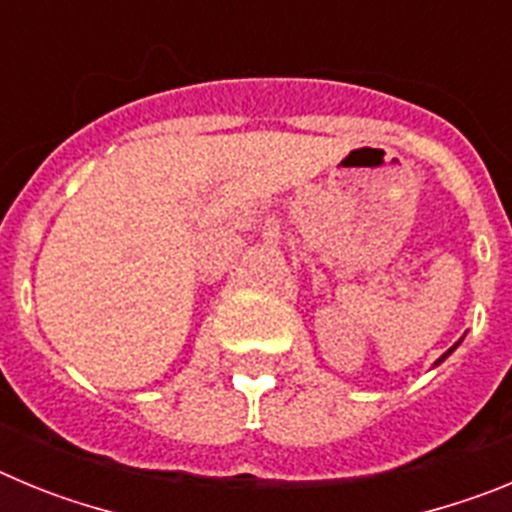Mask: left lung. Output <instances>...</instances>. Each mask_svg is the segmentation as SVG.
I'll return each instance as SVG.
<instances>
[{
    "instance_id": "left-lung-1",
    "label": "left lung",
    "mask_w": 512,
    "mask_h": 512,
    "mask_svg": "<svg viewBox=\"0 0 512 512\" xmlns=\"http://www.w3.org/2000/svg\"><path fill=\"white\" fill-rule=\"evenodd\" d=\"M461 341H464V338H459V341H456V343H454V346H451V348H449V351H446V354H443V356H441V359H438V361H436V364H433V366H438V364H441V361H443V359H446V356H451V351H456V346H459V343H461Z\"/></svg>"
}]
</instances>
